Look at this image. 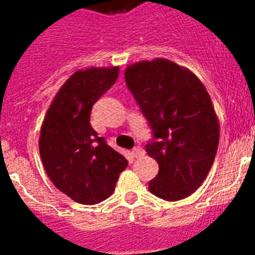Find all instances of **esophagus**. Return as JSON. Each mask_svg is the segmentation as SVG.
Instances as JSON below:
<instances>
[{
  "instance_id": "1",
  "label": "esophagus",
  "mask_w": 255,
  "mask_h": 255,
  "mask_svg": "<svg viewBox=\"0 0 255 255\" xmlns=\"http://www.w3.org/2000/svg\"><path fill=\"white\" fill-rule=\"evenodd\" d=\"M143 155H144V151L140 147H135L133 149H132V156H133V157H136V159Z\"/></svg>"
}]
</instances>
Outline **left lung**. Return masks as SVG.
<instances>
[{"label": "left lung", "mask_w": 255, "mask_h": 255, "mask_svg": "<svg viewBox=\"0 0 255 255\" xmlns=\"http://www.w3.org/2000/svg\"><path fill=\"white\" fill-rule=\"evenodd\" d=\"M126 83L153 132L145 151L159 164L148 189L167 201L188 197L213 165L220 123L201 81L164 58L137 62L124 73Z\"/></svg>", "instance_id": "obj_1"}]
</instances>
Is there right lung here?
Returning a JSON list of instances; mask_svg holds the SVG:
<instances>
[{"instance_id": "obj_1", "label": "right lung", "mask_w": 255, "mask_h": 255, "mask_svg": "<svg viewBox=\"0 0 255 255\" xmlns=\"http://www.w3.org/2000/svg\"><path fill=\"white\" fill-rule=\"evenodd\" d=\"M119 67L78 70L58 91L46 112L39 153L46 173L74 201L94 205L114 193L128 161L91 127L92 106L108 91Z\"/></svg>"}]
</instances>
